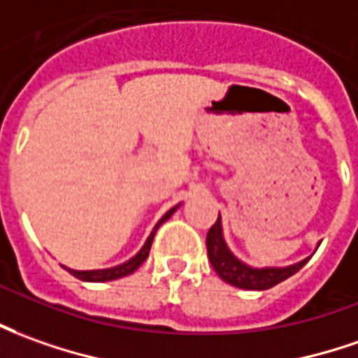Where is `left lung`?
<instances>
[{
	"label": "left lung",
	"mask_w": 358,
	"mask_h": 358,
	"mask_svg": "<svg viewBox=\"0 0 358 358\" xmlns=\"http://www.w3.org/2000/svg\"><path fill=\"white\" fill-rule=\"evenodd\" d=\"M206 250H208V261H210L212 268L216 271V275L226 280L228 285L238 288H245V290H267L273 288L278 282L287 280L298 273L300 268L308 263V259L300 261L296 265L290 267H278V268H251L245 263H241L240 259L231 255L228 250L226 241L222 238V224L220 214L218 220L212 226L208 234H206Z\"/></svg>",
	"instance_id": "left-lung-1"
}]
</instances>
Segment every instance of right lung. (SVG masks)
I'll use <instances>...</instances> for the list:
<instances>
[{"mask_svg":"<svg viewBox=\"0 0 358 358\" xmlns=\"http://www.w3.org/2000/svg\"><path fill=\"white\" fill-rule=\"evenodd\" d=\"M175 210H177V206L167 212L164 218L157 222V226H159L162 222L167 220ZM157 226H155V230H157ZM155 230L150 234V238H148L146 243H144V248L138 251L136 255L130 259V261L122 263V265H118V267L101 268V271H73V268H68V271H70L71 275H73L76 278H80V280H87V282H107V280H115V278H122V277H127V275H132V273H134V271H136V268L148 259V253H150V248H152V241H154Z\"/></svg>","mask_w":358,"mask_h":358,"instance_id":"obj_1","label":"right lung"}]
</instances>
